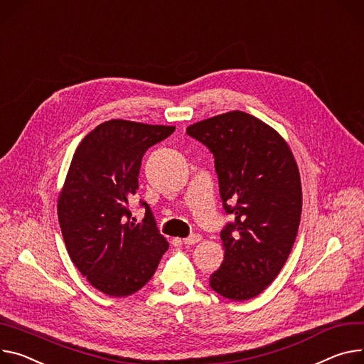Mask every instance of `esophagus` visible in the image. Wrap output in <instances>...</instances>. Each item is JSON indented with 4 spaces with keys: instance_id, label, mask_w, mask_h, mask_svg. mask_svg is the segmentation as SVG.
Wrapping results in <instances>:
<instances>
[{
    "instance_id": "esophagus-1",
    "label": "esophagus",
    "mask_w": 364,
    "mask_h": 364,
    "mask_svg": "<svg viewBox=\"0 0 364 364\" xmlns=\"http://www.w3.org/2000/svg\"><path fill=\"white\" fill-rule=\"evenodd\" d=\"M201 239H203V236H201V235L195 233V235H191L189 237H185L182 242H183L185 245H188V246H192V245H195V243H198Z\"/></svg>"
}]
</instances>
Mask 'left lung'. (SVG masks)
<instances>
[{"instance_id": "obj_1", "label": "left lung", "mask_w": 364, "mask_h": 364, "mask_svg": "<svg viewBox=\"0 0 364 364\" xmlns=\"http://www.w3.org/2000/svg\"><path fill=\"white\" fill-rule=\"evenodd\" d=\"M214 154L220 197L235 221L221 230L225 259L211 289L243 301L261 294L284 267L301 215L294 156L272 127L232 110L186 128Z\"/></svg>"}]
</instances>
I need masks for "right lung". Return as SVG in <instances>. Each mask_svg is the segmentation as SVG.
Segmentation results:
<instances>
[{"label": "right lung", "instance_id": "add662e5", "mask_svg": "<svg viewBox=\"0 0 364 364\" xmlns=\"http://www.w3.org/2000/svg\"><path fill=\"white\" fill-rule=\"evenodd\" d=\"M175 127L110 119L78 144L58 197V221L68 255L82 277L110 297L143 289L169 242L146 203L143 223L129 220L141 159Z\"/></svg>", "mask_w": 364, "mask_h": 364}]
</instances>
